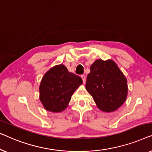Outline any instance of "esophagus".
Returning <instances> with one entry per match:
<instances>
[{"label":"esophagus","instance_id":"esophagus-1","mask_svg":"<svg viewBox=\"0 0 152 152\" xmlns=\"http://www.w3.org/2000/svg\"><path fill=\"white\" fill-rule=\"evenodd\" d=\"M81 78H82V80H83V83H85V82H86V79H85V76L84 75H82L81 76Z\"/></svg>","mask_w":152,"mask_h":152}]
</instances>
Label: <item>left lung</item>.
<instances>
[{
	"label": "left lung",
	"mask_w": 152,
	"mask_h": 152,
	"mask_svg": "<svg viewBox=\"0 0 152 152\" xmlns=\"http://www.w3.org/2000/svg\"><path fill=\"white\" fill-rule=\"evenodd\" d=\"M85 87L97 107L107 113L118 110L127 96V78L112 59L94 62L87 76Z\"/></svg>",
	"instance_id": "1"
}]
</instances>
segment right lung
Listing matches in <instances>:
<instances>
[{"label":"right lung","mask_w":152,"mask_h":152,"mask_svg":"<svg viewBox=\"0 0 152 152\" xmlns=\"http://www.w3.org/2000/svg\"><path fill=\"white\" fill-rule=\"evenodd\" d=\"M82 83L80 77L69 72L63 64L50 68L39 86V98L45 110L54 113L65 110L72 94Z\"/></svg>","instance_id":"right-lung-1"}]
</instances>
